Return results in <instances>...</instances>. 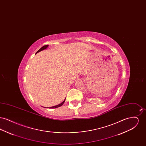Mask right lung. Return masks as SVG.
<instances>
[{"mask_svg": "<svg viewBox=\"0 0 146 146\" xmlns=\"http://www.w3.org/2000/svg\"><path fill=\"white\" fill-rule=\"evenodd\" d=\"M48 45H44V46H43L40 49H39L36 52V54H37L38 52H40V51H41L42 50H45V49H47V48L48 47ZM65 100H66V98L64 99V100L63 101L62 103H61L60 104H58V105H56V106H53V107H50V108H58V107H60V106H61L62 105H63V104H64V101H65Z\"/></svg>", "mask_w": 146, "mask_h": 146, "instance_id": "1", "label": "right lung"}]
</instances>
